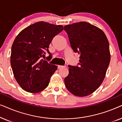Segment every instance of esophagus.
<instances>
[{
    "instance_id": "obj_1",
    "label": "esophagus",
    "mask_w": 122,
    "mask_h": 122,
    "mask_svg": "<svg viewBox=\"0 0 122 122\" xmlns=\"http://www.w3.org/2000/svg\"><path fill=\"white\" fill-rule=\"evenodd\" d=\"M65 67V66H61V65H58V68L60 69V68H64Z\"/></svg>"
}]
</instances>
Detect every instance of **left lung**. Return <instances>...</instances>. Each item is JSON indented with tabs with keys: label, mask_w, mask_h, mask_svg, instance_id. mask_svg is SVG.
Wrapping results in <instances>:
<instances>
[{
	"label": "left lung",
	"mask_w": 122,
	"mask_h": 122,
	"mask_svg": "<svg viewBox=\"0 0 122 122\" xmlns=\"http://www.w3.org/2000/svg\"><path fill=\"white\" fill-rule=\"evenodd\" d=\"M73 51L80 54L79 66H69L66 88L78 97L91 94L99 87L109 66V42L99 28L81 21L64 27Z\"/></svg>",
	"instance_id": "left-lung-1"
}]
</instances>
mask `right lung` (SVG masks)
<instances>
[{
    "label": "right lung",
    "instance_id": "add662e5",
    "mask_svg": "<svg viewBox=\"0 0 122 122\" xmlns=\"http://www.w3.org/2000/svg\"><path fill=\"white\" fill-rule=\"evenodd\" d=\"M63 30L61 25L39 21L22 30L11 46L10 64L13 74L20 87L36 93L49 84L57 66L44 61L53 38ZM51 59V55L48 56Z\"/></svg>",
    "mask_w": 122,
    "mask_h": 122
}]
</instances>
